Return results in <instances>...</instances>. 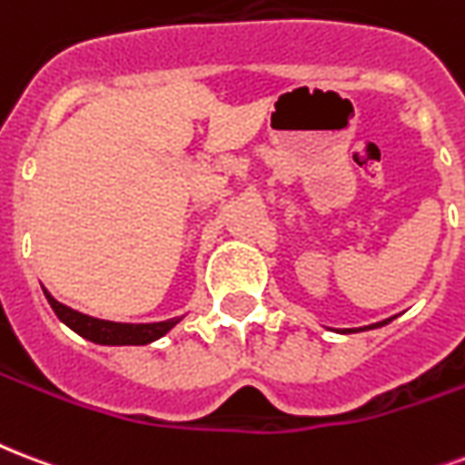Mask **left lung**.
Returning <instances> with one entry per match:
<instances>
[{
	"label": "left lung",
	"instance_id": "obj_1",
	"mask_svg": "<svg viewBox=\"0 0 465 465\" xmlns=\"http://www.w3.org/2000/svg\"><path fill=\"white\" fill-rule=\"evenodd\" d=\"M388 322H392V317L390 319H382V322H375V324H371V327H361V331H366V329H378V327H385ZM343 331H359V329H343Z\"/></svg>",
	"mask_w": 465,
	"mask_h": 465
}]
</instances>
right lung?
Listing matches in <instances>:
<instances>
[{"instance_id":"add662e5","label":"right lung","mask_w":465,"mask_h":465,"mask_svg":"<svg viewBox=\"0 0 465 465\" xmlns=\"http://www.w3.org/2000/svg\"><path fill=\"white\" fill-rule=\"evenodd\" d=\"M44 295L58 319L70 327L75 334L92 343H102V346H146V343L158 341L165 336L170 329L175 327L183 317L165 319V322H151V324H129V322H109V319H97L83 312L73 310L67 304L58 302L55 297L44 288Z\"/></svg>"}]
</instances>
